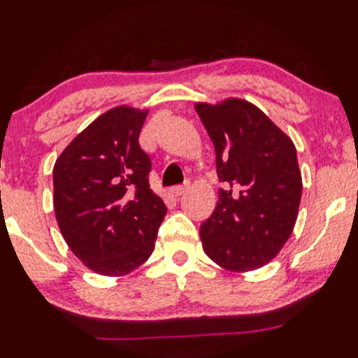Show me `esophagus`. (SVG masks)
<instances>
[{
	"instance_id": "obj_1",
	"label": "esophagus",
	"mask_w": 358,
	"mask_h": 358,
	"mask_svg": "<svg viewBox=\"0 0 358 358\" xmlns=\"http://www.w3.org/2000/svg\"><path fill=\"white\" fill-rule=\"evenodd\" d=\"M187 189H189V184H184V186H176V187H172L171 192H172V196L179 197V196H182L184 192L187 191Z\"/></svg>"
}]
</instances>
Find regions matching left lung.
<instances>
[{
  "mask_svg": "<svg viewBox=\"0 0 358 358\" xmlns=\"http://www.w3.org/2000/svg\"><path fill=\"white\" fill-rule=\"evenodd\" d=\"M196 112L211 137L217 178L226 186L201 224L204 253L228 271L262 268L295 228L303 189L295 144L248 100L199 102Z\"/></svg>",
  "mask_w": 358,
  "mask_h": 358,
  "instance_id": "left-lung-1",
  "label": "left lung"
}]
</instances>
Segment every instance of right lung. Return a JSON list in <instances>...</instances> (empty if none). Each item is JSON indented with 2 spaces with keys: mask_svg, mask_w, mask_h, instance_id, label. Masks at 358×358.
<instances>
[{
  "mask_svg": "<svg viewBox=\"0 0 358 358\" xmlns=\"http://www.w3.org/2000/svg\"><path fill=\"white\" fill-rule=\"evenodd\" d=\"M149 110L119 105L83 129L53 167V208L66 245L87 268L122 276L149 259L167 208L149 184L138 145Z\"/></svg>",
  "mask_w": 358,
  "mask_h": 358,
  "instance_id": "right-lung-1",
  "label": "right lung"
}]
</instances>
